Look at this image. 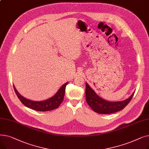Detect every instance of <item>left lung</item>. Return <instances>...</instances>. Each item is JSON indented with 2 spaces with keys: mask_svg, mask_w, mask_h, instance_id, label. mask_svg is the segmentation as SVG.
Instances as JSON below:
<instances>
[{
  "mask_svg": "<svg viewBox=\"0 0 149 149\" xmlns=\"http://www.w3.org/2000/svg\"><path fill=\"white\" fill-rule=\"evenodd\" d=\"M134 93L126 100L118 102H111L101 98L92 90L88 83H86V100L92 110L100 114H109L121 111L132 100Z\"/></svg>",
  "mask_w": 149,
  "mask_h": 149,
  "instance_id": "8db88e82",
  "label": "left lung"
}]
</instances>
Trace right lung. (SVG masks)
Returning a JSON list of instances; mask_svg holds the SVG:
<instances>
[{
  "label": "right lung",
  "mask_w": 149,
  "mask_h": 149,
  "mask_svg": "<svg viewBox=\"0 0 149 149\" xmlns=\"http://www.w3.org/2000/svg\"><path fill=\"white\" fill-rule=\"evenodd\" d=\"M68 82L65 83L59 89L58 92L52 97L42 101H34L26 99L20 95L19 92L15 89L14 86H13L14 91L20 101L27 107L34 109L35 111L40 112H46L54 110L58 107L60 104L63 101L65 89Z\"/></svg>",
  "instance_id": "add662e5"
}]
</instances>
